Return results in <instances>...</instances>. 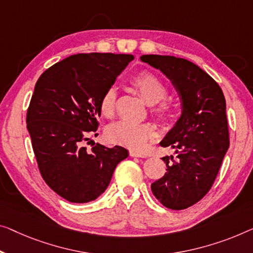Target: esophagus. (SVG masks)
<instances>
[{
	"instance_id": "1",
	"label": "esophagus",
	"mask_w": 253,
	"mask_h": 253,
	"mask_svg": "<svg viewBox=\"0 0 253 253\" xmlns=\"http://www.w3.org/2000/svg\"><path fill=\"white\" fill-rule=\"evenodd\" d=\"M129 156L130 157H136V158H146V154L135 152V151H129Z\"/></svg>"
}]
</instances>
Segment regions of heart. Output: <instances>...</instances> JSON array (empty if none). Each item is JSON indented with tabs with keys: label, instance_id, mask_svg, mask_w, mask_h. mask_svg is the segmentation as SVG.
<instances>
[{
	"label": "heart",
	"instance_id": "heart-1",
	"mask_svg": "<svg viewBox=\"0 0 253 253\" xmlns=\"http://www.w3.org/2000/svg\"><path fill=\"white\" fill-rule=\"evenodd\" d=\"M131 85L148 104H154L153 114L159 118H167L170 114V107L163 101L167 95V87L156 75L149 71H142L131 78ZM116 89L109 87L103 92L99 101L100 114L105 118H111L115 114ZM154 135V127L146 123H133L129 120H119L107 128V137L115 144L135 151L145 148L146 142Z\"/></svg>",
	"mask_w": 253,
	"mask_h": 253
}]
</instances>
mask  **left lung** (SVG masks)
Instances as JSON below:
<instances>
[{"label":"left lung","mask_w":253,"mask_h":253,"mask_svg":"<svg viewBox=\"0 0 253 253\" xmlns=\"http://www.w3.org/2000/svg\"><path fill=\"white\" fill-rule=\"evenodd\" d=\"M141 60L170 79L182 101V115L160 142L175 149L176 157L163 158L167 172L151 184V190L166 208L186 209L208 193L229 146L224 93L188 60L157 54Z\"/></svg>","instance_id":"1"}]
</instances>
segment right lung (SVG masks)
I'll return each instance as SVG.
<instances>
[{"label": "right lung", "mask_w": 253, "mask_h": 253, "mask_svg": "<svg viewBox=\"0 0 253 253\" xmlns=\"http://www.w3.org/2000/svg\"><path fill=\"white\" fill-rule=\"evenodd\" d=\"M134 56L79 53L68 56L41 75L27 110V129L45 183L74 203L99 198L115 168L128 157L116 145L84 142L99 127V101Z\"/></svg>", "instance_id": "right-lung-1"}]
</instances>
